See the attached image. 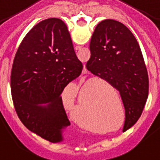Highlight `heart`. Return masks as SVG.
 <instances>
[{"label": "heart", "instance_id": "obj_1", "mask_svg": "<svg viewBox=\"0 0 160 160\" xmlns=\"http://www.w3.org/2000/svg\"><path fill=\"white\" fill-rule=\"evenodd\" d=\"M94 85L96 83H93ZM86 91V89L82 90L80 96H79V99H78V105L79 107H84V103H83V98H84V92ZM99 113H98V117H100L101 119H104L106 122L110 121L112 117H113V114H112V111H111V106L108 103V102L107 99H105L103 102H101L100 106H99ZM86 109H83V111H81L80 114H75L74 119L76 122H78V124H80L82 126L83 128H89L91 126H92V121L89 118L88 114H86L84 111Z\"/></svg>", "mask_w": 160, "mask_h": 160}]
</instances>
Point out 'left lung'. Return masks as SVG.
<instances>
[{"instance_id": "8db88e82", "label": "left lung", "mask_w": 160, "mask_h": 160, "mask_svg": "<svg viewBox=\"0 0 160 160\" xmlns=\"http://www.w3.org/2000/svg\"><path fill=\"white\" fill-rule=\"evenodd\" d=\"M86 67L119 90L125 108L123 132L138 121L148 96V74L136 38L117 20H104L96 27Z\"/></svg>"}]
</instances>
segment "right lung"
<instances>
[{
	"mask_svg": "<svg viewBox=\"0 0 160 160\" xmlns=\"http://www.w3.org/2000/svg\"><path fill=\"white\" fill-rule=\"evenodd\" d=\"M82 70L63 20H42L28 32L11 72L13 106L27 128L52 143L64 140V129L71 123L61 94Z\"/></svg>",
	"mask_w": 160,
	"mask_h": 160,
	"instance_id": "add662e5",
	"label": "right lung"
}]
</instances>
